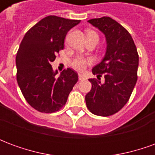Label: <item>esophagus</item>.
Returning <instances> with one entry per match:
<instances>
[{"label": "esophagus", "instance_id": "obj_1", "mask_svg": "<svg viewBox=\"0 0 155 155\" xmlns=\"http://www.w3.org/2000/svg\"><path fill=\"white\" fill-rule=\"evenodd\" d=\"M84 80V76L82 74H79V81H83Z\"/></svg>", "mask_w": 155, "mask_h": 155}]
</instances>
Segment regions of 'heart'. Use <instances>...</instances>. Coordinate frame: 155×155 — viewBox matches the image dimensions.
<instances>
[{
	"label": "heart",
	"mask_w": 155,
	"mask_h": 155,
	"mask_svg": "<svg viewBox=\"0 0 155 155\" xmlns=\"http://www.w3.org/2000/svg\"><path fill=\"white\" fill-rule=\"evenodd\" d=\"M87 34V37H91V36H95L99 39V35L95 31L89 30L86 32ZM92 64V59L90 57H84L82 55H78L74 58V60L71 62V65L72 67L78 71H84L88 65Z\"/></svg>",
	"instance_id": "b5f03b06"
}]
</instances>
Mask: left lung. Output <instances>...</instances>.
Masks as SVG:
<instances>
[{"label": "left lung", "mask_w": 155, "mask_h": 155, "mask_svg": "<svg viewBox=\"0 0 155 155\" xmlns=\"http://www.w3.org/2000/svg\"><path fill=\"white\" fill-rule=\"evenodd\" d=\"M91 25L102 31L106 38V52L92 73L97 80L90 79L92 87L85 95L89 110L99 116H110L125 105L136 84L139 54L132 36L110 17L91 19ZM105 81L101 83L100 77Z\"/></svg>", "instance_id": "left-lung-1"}]
</instances>
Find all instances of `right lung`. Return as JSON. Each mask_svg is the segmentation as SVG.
<instances>
[{
  "instance_id": "add662e5",
  "label": "right lung",
  "mask_w": 155,
  "mask_h": 155,
  "mask_svg": "<svg viewBox=\"0 0 155 155\" xmlns=\"http://www.w3.org/2000/svg\"><path fill=\"white\" fill-rule=\"evenodd\" d=\"M81 22L55 15L41 20L25 33L16 54V80L28 104L41 113H54L64 106L78 81L71 68L59 76L51 62L64 49L67 32Z\"/></svg>"
}]
</instances>
